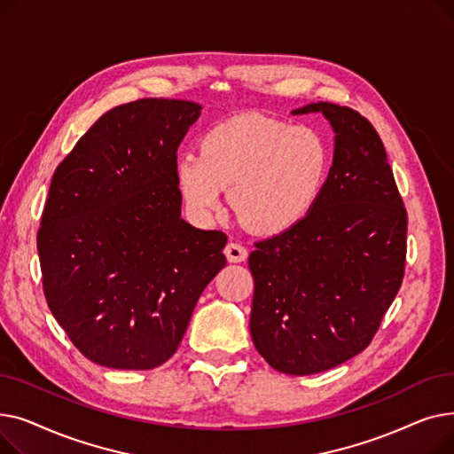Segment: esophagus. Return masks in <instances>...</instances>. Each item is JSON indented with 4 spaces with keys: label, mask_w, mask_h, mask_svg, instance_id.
I'll list each match as a JSON object with an SVG mask.
<instances>
[{
    "label": "esophagus",
    "mask_w": 454,
    "mask_h": 454,
    "mask_svg": "<svg viewBox=\"0 0 454 454\" xmlns=\"http://www.w3.org/2000/svg\"><path fill=\"white\" fill-rule=\"evenodd\" d=\"M224 254L230 263H241V261L248 257V250L239 243H228L224 248Z\"/></svg>",
    "instance_id": "esophagus-1"
}]
</instances>
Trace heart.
Masks as SVG:
<instances>
[{
	"mask_svg": "<svg viewBox=\"0 0 454 454\" xmlns=\"http://www.w3.org/2000/svg\"><path fill=\"white\" fill-rule=\"evenodd\" d=\"M329 173L324 137L307 127L243 114L209 129L200 156H182L175 180L189 211L209 221L224 189L241 221L259 233H283L315 207Z\"/></svg>",
	"mask_w": 454,
	"mask_h": 454,
	"instance_id": "heart-1",
	"label": "heart"
}]
</instances>
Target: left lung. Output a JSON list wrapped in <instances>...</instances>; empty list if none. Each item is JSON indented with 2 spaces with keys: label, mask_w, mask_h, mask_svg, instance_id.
I'll return each instance as SVG.
<instances>
[{
  "label": "left lung",
  "mask_w": 454,
  "mask_h": 454,
  "mask_svg": "<svg viewBox=\"0 0 454 454\" xmlns=\"http://www.w3.org/2000/svg\"><path fill=\"white\" fill-rule=\"evenodd\" d=\"M335 153L322 193L294 228L255 243L250 333L278 372L313 375L368 348L404 274L407 209L387 151L366 117L348 106L311 103Z\"/></svg>",
  "instance_id": "obj_1"
}]
</instances>
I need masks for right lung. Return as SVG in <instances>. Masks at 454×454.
Wrapping results in <instances>:
<instances>
[{"label":"right lung","instance_id":"1","mask_svg":"<svg viewBox=\"0 0 454 454\" xmlns=\"http://www.w3.org/2000/svg\"><path fill=\"white\" fill-rule=\"evenodd\" d=\"M202 106L139 99L103 114L53 175L38 230L43 294L95 364L153 370L182 342L228 237L182 219L176 151Z\"/></svg>","mask_w":454,"mask_h":454}]
</instances>
